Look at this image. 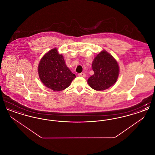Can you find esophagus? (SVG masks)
I'll return each mask as SVG.
<instances>
[{"label": "esophagus", "mask_w": 155, "mask_h": 155, "mask_svg": "<svg viewBox=\"0 0 155 155\" xmlns=\"http://www.w3.org/2000/svg\"><path fill=\"white\" fill-rule=\"evenodd\" d=\"M78 76H80V77H85L86 75H85V74L84 73H81L78 74Z\"/></svg>", "instance_id": "esophagus-1"}]
</instances>
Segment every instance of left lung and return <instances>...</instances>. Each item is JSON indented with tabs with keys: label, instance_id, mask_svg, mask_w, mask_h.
Instances as JSON below:
<instances>
[{
	"label": "left lung",
	"instance_id": "8db88e82",
	"mask_svg": "<svg viewBox=\"0 0 155 155\" xmlns=\"http://www.w3.org/2000/svg\"><path fill=\"white\" fill-rule=\"evenodd\" d=\"M94 74L88 80L89 85L96 91L110 88L117 81L119 67L117 61L106 51L99 53L92 62Z\"/></svg>",
	"mask_w": 155,
	"mask_h": 155
}]
</instances>
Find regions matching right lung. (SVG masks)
I'll list each match as a JSON object with an SVG mask.
<instances>
[{
  "label": "right lung",
  "instance_id": "obj_1",
  "mask_svg": "<svg viewBox=\"0 0 155 155\" xmlns=\"http://www.w3.org/2000/svg\"><path fill=\"white\" fill-rule=\"evenodd\" d=\"M38 74L45 85L54 91L67 88L75 78V75L66 66L63 56L56 48L45 54L41 60Z\"/></svg>",
  "mask_w": 155,
  "mask_h": 155
}]
</instances>
